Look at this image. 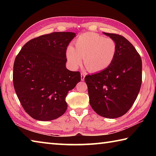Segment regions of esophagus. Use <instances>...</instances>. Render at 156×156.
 I'll return each mask as SVG.
<instances>
[{
  "mask_svg": "<svg viewBox=\"0 0 156 156\" xmlns=\"http://www.w3.org/2000/svg\"><path fill=\"white\" fill-rule=\"evenodd\" d=\"M84 77H85V73L82 72L81 73V80H84Z\"/></svg>",
  "mask_w": 156,
  "mask_h": 156,
  "instance_id": "1",
  "label": "esophagus"
}]
</instances>
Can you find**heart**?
<instances>
[{
	"label": "heart",
	"instance_id": "heart-1",
	"mask_svg": "<svg viewBox=\"0 0 156 156\" xmlns=\"http://www.w3.org/2000/svg\"><path fill=\"white\" fill-rule=\"evenodd\" d=\"M75 48L69 46L66 52L71 67L77 69L84 58V65L91 72H100L109 67L115 58L117 44L113 39L96 33H85L74 42Z\"/></svg>",
	"mask_w": 156,
	"mask_h": 156
}]
</instances>
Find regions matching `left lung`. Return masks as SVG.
Masks as SVG:
<instances>
[{
	"label": "left lung",
	"instance_id": "obj_1",
	"mask_svg": "<svg viewBox=\"0 0 156 156\" xmlns=\"http://www.w3.org/2000/svg\"><path fill=\"white\" fill-rule=\"evenodd\" d=\"M104 34L117 44L115 58L105 69L86 76L84 81L94 112L102 117L116 118L125 115L137 98L142 84V60L125 37Z\"/></svg>",
	"mask_w": 156,
	"mask_h": 156
}]
</instances>
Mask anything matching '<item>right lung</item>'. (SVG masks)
<instances>
[{"mask_svg": "<svg viewBox=\"0 0 156 156\" xmlns=\"http://www.w3.org/2000/svg\"><path fill=\"white\" fill-rule=\"evenodd\" d=\"M73 32H53L28 41L16 57L14 89L23 109L34 119L49 121L67 109L69 91L80 81L79 72L66 68V51Z\"/></svg>", "mask_w": 156, "mask_h": 156, "instance_id": "add662e5", "label": "right lung"}]
</instances>
